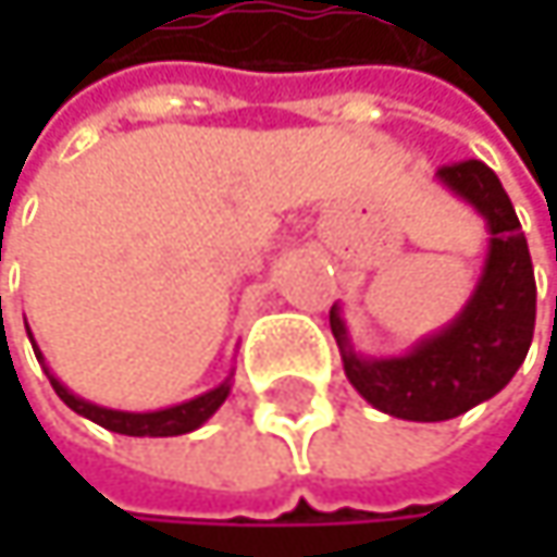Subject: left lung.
Listing matches in <instances>:
<instances>
[{
    "label": "left lung",
    "mask_w": 557,
    "mask_h": 557,
    "mask_svg": "<svg viewBox=\"0 0 557 557\" xmlns=\"http://www.w3.org/2000/svg\"><path fill=\"white\" fill-rule=\"evenodd\" d=\"M471 202L491 232L484 274L468 306L399 358H361L338 306L329 322L345 374L374 409L409 422H445L500 393L529 355L535 332V274L516 209L484 161H458L435 173Z\"/></svg>",
    "instance_id": "left-lung-1"
}]
</instances>
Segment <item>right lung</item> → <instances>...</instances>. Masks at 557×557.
<instances>
[{
  "mask_svg": "<svg viewBox=\"0 0 557 557\" xmlns=\"http://www.w3.org/2000/svg\"><path fill=\"white\" fill-rule=\"evenodd\" d=\"M32 345H35V338H32ZM35 355H38V361H41V351H38V348H35ZM45 374L51 377V387L57 389V396H60L73 412L92 419L96 425H102V429H109V432L138 435V438H145V435H148V438H168V435H186V432L199 429V425L225 403V396H228V389H232V377H228L225 384H219L215 389H209V393H202V396H196V399H186V403H180V406H170V409H154V412H122V409H106V406H96V403H89V399H79L76 393H70V389L63 387L48 368H45Z\"/></svg>",
  "mask_w": 557,
  "mask_h": 557,
  "instance_id": "add662e5",
  "label": "right lung"
}]
</instances>
